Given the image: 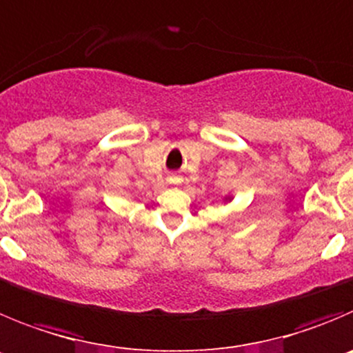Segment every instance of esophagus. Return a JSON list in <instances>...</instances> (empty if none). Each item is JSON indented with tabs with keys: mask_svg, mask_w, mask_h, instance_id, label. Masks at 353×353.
I'll return each mask as SVG.
<instances>
[{
	"mask_svg": "<svg viewBox=\"0 0 353 353\" xmlns=\"http://www.w3.org/2000/svg\"><path fill=\"white\" fill-rule=\"evenodd\" d=\"M169 181H170V183H176V181H177V179H176V177H170V179H169Z\"/></svg>",
	"mask_w": 353,
	"mask_h": 353,
	"instance_id": "1",
	"label": "esophagus"
}]
</instances>
